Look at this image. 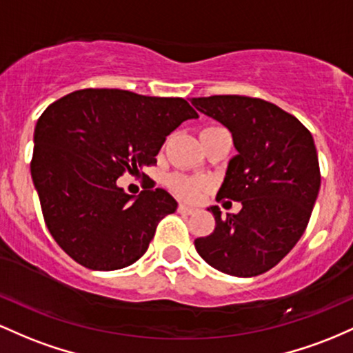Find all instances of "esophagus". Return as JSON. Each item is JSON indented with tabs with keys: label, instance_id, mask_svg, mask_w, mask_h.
I'll return each instance as SVG.
<instances>
[{
	"label": "esophagus",
	"instance_id": "obj_1",
	"mask_svg": "<svg viewBox=\"0 0 353 353\" xmlns=\"http://www.w3.org/2000/svg\"><path fill=\"white\" fill-rule=\"evenodd\" d=\"M178 210H180V213H185V215H193V213L196 212L195 207H192V205H187V203H180Z\"/></svg>",
	"mask_w": 353,
	"mask_h": 353
}]
</instances>
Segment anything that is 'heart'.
<instances>
[{
    "label": "heart",
    "mask_w": 353,
    "mask_h": 353,
    "mask_svg": "<svg viewBox=\"0 0 353 353\" xmlns=\"http://www.w3.org/2000/svg\"><path fill=\"white\" fill-rule=\"evenodd\" d=\"M170 187L175 190L176 193H180L181 196L187 198H195L200 195L201 190L205 188V183L196 178H187L181 175H175L170 178Z\"/></svg>",
    "instance_id": "b5f03b06"
}]
</instances>
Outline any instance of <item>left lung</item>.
<instances>
[{
	"mask_svg": "<svg viewBox=\"0 0 353 353\" xmlns=\"http://www.w3.org/2000/svg\"><path fill=\"white\" fill-rule=\"evenodd\" d=\"M192 105L230 130L236 155L216 200L240 201L235 215L210 207L215 230L195 240L210 267L256 276L275 267L303 235L320 190L312 133L273 103L239 94L192 98Z\"/></svg>",
	"mask_w": 353,
	"mask_h": 353,
	"instance_id": "8db88e82",
	"label": "left lung"
}]
</instances>
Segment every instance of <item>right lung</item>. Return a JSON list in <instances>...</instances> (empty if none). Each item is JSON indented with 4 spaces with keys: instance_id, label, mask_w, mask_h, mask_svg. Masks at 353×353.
<instances>
[{
    "instance_id": "right-lung-1",
    "label": "right lung",
    "mask_w": 353,
    "mask_h": 353,
    "mask_svg": "<svg viewBox=\"0 0 353 353\" xmlns=\"http://www.w3.org/2000/svg\"><path fill=\"white\" fill-rule=\"evenodd\" d=\"M198 113L183 98L80 90L51 103L34 126L31 178L51 236L91 270L140 259L158 221L178 207L163 188L128 195L117 180L155 165L166 137Z\"/></svg>"
}]
</instances>
